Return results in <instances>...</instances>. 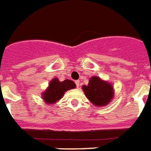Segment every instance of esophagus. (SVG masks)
<instances>
[{"instance_id": "34e87169", "label": "esophagus", "mask_w": 151, "mask_h": 151, "mask_svg": "<svg viewBox=\"0 0 151 151\" xmlns=\"http://www.w3.org/2000/svg\"><path fill=\"white\" fill-rule=\"evenodd\" d=\"M76 86H77V88H78V87H79V81H76Z\"/></svg>"}]
</instances>
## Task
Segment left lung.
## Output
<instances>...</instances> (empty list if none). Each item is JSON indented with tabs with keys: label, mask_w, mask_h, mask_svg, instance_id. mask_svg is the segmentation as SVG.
Masks as SVG:
<instances>
[{
	"label": "left lung",
	"mask_w": 151,
	"mask_h": 151,
	"mask_svg": "<svg viewBox=\"0 0 151 151\" xmlns=\"http://www.w3.org/2000/svg\"><path fill=\"white\" fill-rule=\"evenodd\" d=\"M82 88L90 102L97 107L109 105L114 95L113 85L99 76H91L88 84L82 86Z\"/></svg>",
	"instance_id": "left-lung-1"
}]
</instances>
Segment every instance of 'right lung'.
Here are the masks:
<instances>
[{
  "label": "right lung",
  "instance_id": "add662e5",
  "mask_svg": "<svg viewBox=\"0 0 151 151\" xmlns=\"http://www.w3.org/2000/svg\"><path fill=\"white\" fill-rule=\"evenodd\" d=\"M76 87V83L69 79L60 82L58 78H53L49 83L48 87L42 93V99L47 105H52L63 98L65 91Z\"/></svg>",
  "mask_w": 151,
  "mask_h": 151
}]
</instances>
